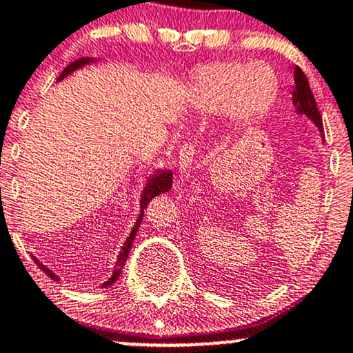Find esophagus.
I'll use <instances>...</instances> for the list:
<instances>
[{
    "label": "esophagus",
    "instance_id": "esophagus-1",
    "mask_svg": "<svg viewBox=\"0 0 353 353\" xmlns=\"http://www.w3.org/2000/svg\"><path fill=\"white\" fill-rule=\"evenodd\" d=\"M193 157L194 148L192 145H183L180 150V157H178V168L183 176H188L193 170Z\"/></svg>",
    "mask_w": 353,
    "mask_h": 353
}]
</instances>
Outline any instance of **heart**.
<instances>
[{
  "mask_svg": "<svg viewBox=\"0 0 353 353\" xmlns=\"http://www.w3.org/2000/svg\"><path fill=\"white\" fill-rule=\"evenodd\" d=\"M279 95V79L266 62L219 61L194 70L188 103L201 114L225 109L233 123L254 122L272 109Z\"/></svg>",
  "mask_w": 353,
  "mask_h": 353,
  "instance_id": "heart-1",
  "label": "heart"
}]
</instances>
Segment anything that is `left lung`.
<instances>
[{
    "mask_svg": "<svg viewBox=\"0 0 353 353\" xmlns=\"http://www.w3.org/2000/svg\"><path fill=\"white\" fill-rule=\"evenodd\" d=\"M294 82H296V87L292 90V103L296 107L297 114L305 115L314 122V125L319 128V132L322 134V139H324V125H322V115L317 109L316 99H314L312 90H310L309 81L305 77V74L302 72L301 68L294 69Z\"/></svg>",
    "mask_w": 353,
    "mask_h": 353,
    "instance_id": "1",
    "label": "left lung"
}]
</instances>
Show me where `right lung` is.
<instances>
[{
  "mask_svg": "<svg viewBox=\"0 0 353 353\" xmlns=\"http://www.w3.org/2000/svg\"><path fill=\"white\" fill-rule=\"evenodd\" d=\"M90 62H95L94 57H81V59H76L74 62H70L68 68L62 70L61 76L57 77V82L62 81L64 77H68L70 72H74V70H77V69L84 68V65H87V64H90ZM172 183H173L172 170H157V172L153 173V175H150V178H148L147 185H145V188L142 192V196H140V214H139V218H137L135 225H134V228H132L130 234H128V238H127V241L123 243L122 250H120V254L117 258V263H115V269H114V272H112V277H109V281H105V283L102 284V288H109V285L114 284L115 281L119 279V276L122 274V269H123V266H125V261L128 258V252H130L132 244H134L135 234H137V231H139L140 223H142L143 210L147 208L148 203H150L152 198H155L157 194L170 192V188H172ZM32 259H34V263L37 264V266H39V269H43L46 274L51 277V279L59 281V277L54 274L51 269H48L43 263H39V261H37L34 256H32Z\"/></svg>",
  "mask_w": 353,
  "mask_h": 353,
  "instance_id": "right-lung-1",
  "label": "right lung"
}]
</instances>
